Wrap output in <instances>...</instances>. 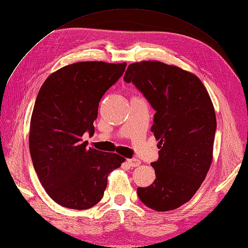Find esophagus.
Masks as SVG:
<instances>
[{
  "label": "esophagus",
  "instance_id": "esophagus-1",
  "mask_svg": "<svg viewBox=\"0 0 248 248\" xmlns=\"http://www.w3.org/2000/svg\"><path fill=\"white\" fill-rule=\"evenodd\" d=\"M127 164L130 167H138L140 165V161L137 158H129V160H127Z\"/></svg>",
  "mask_w": 248,
  "mask_h": 248
}]
</instances>
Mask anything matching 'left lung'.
Listing matches in <instances>:
<instances>
[{
	"instance_id": "1",
	"label": "left lung",
	"mask_w": 248,
	"mask_h": 248,
	"mask_svg": "<svg viewBox=\"0 0 248 248\" xmlns=\"http://www.w3.org/2000/svg\"><path fill=\"white\" fill-rule=\"evenodd\" d=\"M124 81L155 111L152 131L160 140L151 164L155 180L138 187V197L152 210H175L190 201L210 170L217 128L211 97L199 77L157 61L130 64Z\"/></svg>"
}]
</instances>
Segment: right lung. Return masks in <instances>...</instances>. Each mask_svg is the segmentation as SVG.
<instances>
[{"label": "right lung", "mask_w": 248, "mask_h": 248, "mask_svg": "<svg viewBox=\"0 0 248 248\" xmlns=\"http://www.w3.org/2000/svg\"><path fill=\"white\" fill-rule=\"evenodd\" d=\"M126 63L78 62L49 75L36 96L29 151L46 193L72 210H87L102 200L108 175L124 162L117 154L88 147L101 98L125 71Z\"/></svg>", "instance_id": "obj_1"}]
</instances>
